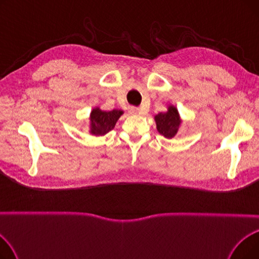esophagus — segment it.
I'll use <instances>...</instances> for the list:
<instances>
[{
  "instance_id": "1",
  "label": "esophagus",
  "mask_w": 259,
  "mask_h": 259,
  "mask_svg": "<svg viewBox=\"0 0 259 259\" xmlns=\"http://www.w3.org/2000/svg\"><path fill=\"white\" fill-rule=\"evenodd\" d=\"M129 112L133 113V114H143L144 111L140 108L137 107H129Z\"/></svg>"
}]
</instances>
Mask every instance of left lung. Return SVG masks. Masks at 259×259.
<instances>
[{
    "label": "left lung",
    "instance_id": "obj_1",
    "mask_svg": "<svg viewBox=\"0 0 259 259\" xmlns=\"http://www.w3.org/2000/svg\"><path fill=\"white\" fill-rule=\"evenodd\" d=\"M154 120L157 132L168 140L173 139L179 133L183 125V119L178 108L172 104L167 106L166 112H159L156 114L154 116Z\"/></svg>",
    "mask_w": 259,
    "mask_h": 259
}]
</instances>
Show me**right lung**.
<instances>
[{
    "instance_id": "right-lung-1",
    "label": "right lung",
    "mask_w": 259,
    "mask_h": 259,
    "mask_svg": "<svg viewBox=\"0 0 259 259\" xmlns=\"http://www.w3.org/2000/svg\"><path fill=\"white\" fill-rule=\"evenodd\" d=\"M124 114L120 109H113L111 111H104L101 107H94L89 114V134L93 137H104L110 132L118 118Z\"/></svg>"
}]
</instances>
